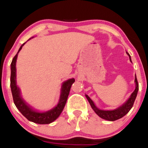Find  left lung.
<instances>
[{
  "label": "left lung",
  "instance_id": "1",
  "mask_svg": "<svg viewBox=\"0 0 148 148\" xmlns=\"http://www.w3.org/2000/svg\"><path fill=\"white\" fill-rule=\"evenodd\" d=\"M127 53V55L130 57V60L131 61V57L130 55L126 52ZM135 89L133 92L132 93L131 96L130 97L129 99H127L126 102L124 104H122V106H120V107H118L117 109H115V110H99L97 107L95 106V103L93 102V101L89 98V97L88 95H86V99L89 101V104H90L91 107L93 109L94 111L97 114L99 117H100L101 118L104 119V120H109V121H115L117 120H119V119L122 118V117L125 115V114H127L129 112L130 110H131V108L133 106L134 102H135V99H136L137 95H138V92L139 89V85L138 82V79H137L136 75H135Z\"/></svg>",
  "mask_w": 148,
  "mask_h": 148
}]
</instances>
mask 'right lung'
Segmentation results:
<instances>
[{
    "mask_svg": "<svg viewBox=\"0 0 148 148\" xmlns=\"http://www.w3.org/2000/svg\"><path fill=\"white\" fill-rule=\"evenodd\" d=\"M25 44L26 43L23 44V45L21 46L18 53L13 57L11 64H10V71H11V72H10V89H11L12 95H13V102H14L15 105L17 107L18 110L28 120L37 124H41V125L51 123L52 122L56 120L59 117L62 112L63 111L66 102L67 98H68L71 86L72 84L75 82V79L74 78L66 80L63 83L62 86V92H61L59 102L54 108L51 109L47 112H39L36 111L34 109L31 108L21 96L20 89L16 85V59L18 57V53Z\"/></svg>",
    "mask_w": 148,
    "mask_h": 148,
    "instance_id": "add662e5",
    "label": "right lung"
}]
</instances>
